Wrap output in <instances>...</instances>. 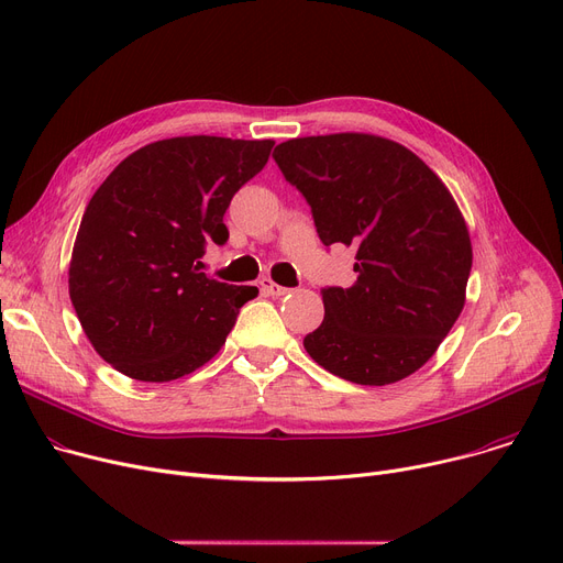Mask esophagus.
I'll list each match as a JSON object with an SVG mask.
<instances>
[{
    "mask_svg": "<svg viewBox=\"0 0 563 563\" xmlns=\"http://www.w3.org/2000/svg\"><path fill=\"white\" fill-rule=\"evenodd\" d=\"M260 289H262V294H266V297H283V294L289 291L287 287L274 283L272 278H262V280H260Z\"/></svg>",
    "mask_w": 563,
    "mask_h": 563,
    "instance_id": "obj_1",
    "label": "esophagus"
}]
</instances>
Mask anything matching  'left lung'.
Segmentation results:
<instances>
[{"instance_id": "obj_1", "label": "left lung", "mask_w": 563, "mask_h": 563, "mask_svg": "<svg viewBox=\"0 0 563 563\" xmlns=\"http://www.w3.org/2000/svg\"><path fill=\"white\" fill-rule=\"evenodd\" d=\"M274 159L310 205L323 246L356 251V283L323 287L310 358L358 386L420 369L465 303L472 246L440 177L408 147L374 134L289 139Z\"/></svg>"}]
</instances>
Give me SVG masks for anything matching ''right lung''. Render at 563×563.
Instances as JSON below:
<instances>
[{
  "mask_svg": "<svg viewBox=\"0 0 563 563\" xmlns=\"http://www.w3.org/2000/svg\"><path fill=\"white\" fill-rule=\"evenodd\" d=\"M274 141L175 136L139 147L88 200L68 287L86 338L118 372L164 383L225 344L257 287L200 272L223 246L232 196L257 175Z\"/></svg>",
  "mask_w": 563,
  "mask_h": 563,
  "instance_id": "1",
  "label": "right lung"
}]
</instances>
